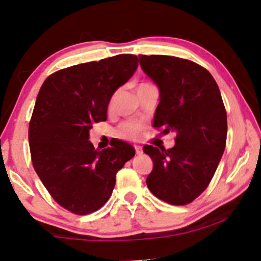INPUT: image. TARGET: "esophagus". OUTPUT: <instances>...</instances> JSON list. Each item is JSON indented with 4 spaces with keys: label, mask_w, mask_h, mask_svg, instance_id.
Returning <instances> with one entry per match:
<instances>
[{
    "label": "esophagus",
    "mask_w": 261,
    "mask_h": 261,
    "mask_svg": "<svg viewBox=\"0 0 261 261\" xmlns=\"http://www.w3.org/2000/svg\"><path fill=\"white\" fill-rule=\"evenodd\" d=\"M135 150H136V153H137L138 155L143 153V149H142V146H138V145H136V146H135Z\"/></svg>",
    "instance_id": "1"
}]
</instances>
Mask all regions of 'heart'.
I'll return each mask as SVG.
<instances>
[{
  "label": "heart",
  "instance_id": "b5f03b06",
  "mask_svg": "<svg viewBox=\"0 0 261 261\" xmlns=\"http://www.w3.org/2000/svg\"><path fill=\"white\" fill-rule=\"evenodd\" d=\"M143 124L137 120H127L124 122L122 125L118 127L117 134L120 138L127 139V141H136L141 137L143 132Z\"/></svg>",
  "mask_w": 261,
  "mask_h": 261
}]
</instances>
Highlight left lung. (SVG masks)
I'll use <instances>...</instances> for the list:
<instances>
[{
	"mask_svg": "<svg viewBox=\"0 0 261 261\" xmlns=\"http://www.w3.org/2000/svg\"><path fill=\"white\" fill-rule=\"evenodd\" d=\"M138 57L159 89L153 126L177 135L171 149L144 146L153 162L146 185L166 203L189 204L207 188L226 145L227 117L219 88L194 62L164 55Z\"/></svg>",
	"mask_w": 261,
	"mask_h": 261,
	"instance_id": "8db88e82",
	"label": "left lung"
}]
</instances>
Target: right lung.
<instances>
[{"instance_id":"add662e5","label":"right lung","mask_w":261,"mask_h":261,"mask_svg":"<svg viewBox=\"0 0 261 261\" xmlns=\"http://www.w3.org/2000/svg\"><path fill=\"white\" fill-rule=\"evenodd\" d=\"M137 67L129 54L73 65L50 75L38 92L29 124L31 161L54 199L76 215L107 203L116 174L135 155L123 141L96 150L89 132L93 122L107 120L112 95Z\"/></svg>"}]
</instances>
